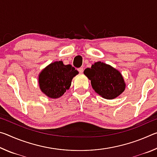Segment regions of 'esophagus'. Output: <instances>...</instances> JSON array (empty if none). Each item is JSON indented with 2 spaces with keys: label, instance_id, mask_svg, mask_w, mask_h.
I'll list each match as a JSON object with an SVG mask.
<instances>
[{
  "label": "esophagus",
  "instance_id": "esophagus-1",
  "mask_svg": "<svg viewBox=\"0 0 157 157\" xmlns=\"http://www.w3.org/2000/svg\"><path fill=\"white\" fill-rule=\"evenodd\" d=\"M78 71H79V73H83V71H84V68H83V67H80V68H78Z\"/></svg>",
  "mask_w": 157,
  "mask_h": 157
}]
</instances>
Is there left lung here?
Masks as SVG:
<instances>
[{"instance_id":"left-lung-1","label":"left lung","mask_w":157,"mask_h":157,"mask_svg":"<svg viewBox=\"0 0 157 157\" xmlns=\"http://www.w3.org/2000/svg\"><path fill=\"white\" fill-rule=\"evenodd\" d=\"M84 74L91 80L95 91L105 99L118 97L125 89L123 76L111 66L98 62L84 70Z\"/></svg>"}]
</instances>
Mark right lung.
Instances as JSON below:
<instances>
[{
    "mask_svg": "<svg viewBox=\"0 0 157 157\" xmlns=\"http://www.w3.org/2000/svg\"><path fill=\"white\" fill-rule=\"evenodd\" d=\"M78 71L71 64L64 65L62 61L50 63L41 71L39 84L41 91L51 98L63 95L71 86V81Z\"/></svg>",
    "mask_w": 157,
    "mask_h": 157,
    "instance_id": "1",
    "label": "right lung"
}]
</instances>
